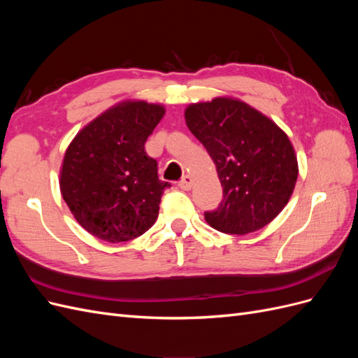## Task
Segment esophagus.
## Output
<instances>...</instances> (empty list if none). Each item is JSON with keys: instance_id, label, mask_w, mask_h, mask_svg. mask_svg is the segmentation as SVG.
I'll use <instances>...</instances> for the list:
<instances>
[{"instance_id": "esophagus-1", "label": "esophagus", "mask_w": 358, "mask_h": 358, "mask_svg": "<svg viewBox=\"0 0 358 358\" xmlns=\"http://www.w3.org/2000/svg\"><path fill=\"white\" fill-rule=\"evenodd\" d=\"M192 178L189 175H185L179 180V188L183 191H189L192 188Z\"/></svg>"}]
</instances>
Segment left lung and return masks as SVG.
<instances>
[{"instance_id": "8db88e82", "label": "left lung", "mask_w": 358, "mask_h": 358, "mask_svg": "<svg viewBox=\"0 0 358 358\" xmlns=\"http://www.w3.org/2000/svg\"><path fill=\"white\" fill-rule=\"evenodd\" d=\"M185 121L222 185L218 209L204 212L208 224L221 233L248 234L273 221L299 175L288 136L254 107L227 96L188 106Z\"/></svg>"}]
</instances>
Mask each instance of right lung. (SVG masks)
Segmentation results:
<instances>
[{"label": "right lung", "instance_id": "1", "mask_svg": "<svg viewBox=\"0 0 358 358\" xmlns=\"http://www.w3.org/2000/svg\"><path fill=\"white\" fill-rule=\"evenodd\" d=\"M146 101L113 106L73 138L62 161L59 188L74 218L101 241L128 242L158 218L162 192L158 164L146 138L164 116Z\"/></svg>", "mask_w": 358, "mask_h": 358}]
</instances>
